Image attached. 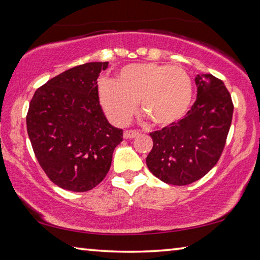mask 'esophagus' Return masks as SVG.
Returning a JSON list of instances; mask_svg holds the SVG:
<instances>
[{
	"label": "esophagus",
	"instance_id": "1",
	"mask_svg": "<svg viewBox=\"0 0 260 260\" xmlns=\"http://www.w3.org/2000/svg\"><path fill=\"white\" fill-rule=\"evenodd\" d=\"M140 135L139 131H133V129H127L124 132V138L127 139H134L136 136Z\"/></svg>",
	"mask_w": 260,
	"mask_h": 260
}]
</instances>
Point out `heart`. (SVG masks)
<instances>
[{
	"label": "heart",
	"mask_w": 260,
	"mask_h": 260,
	"mask_svg": "<svg viewBox=\"0 0 260 260\" xmlns=\"http://www.w3.org/2000/svg\"><path fill=\"white\" fill-rule=\"evenodd\" d=\"M192 80L181 67L135 63L118 72L116 80L99 82V100L105 114L116 125H126L141 111L157 126H169L186 116L192 101Z\"/></svg>",
	"instance_id": "obj_1"
}]
</instances>
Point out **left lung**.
<instances>
[{
	"label": "left lung",
	"mask_w": 260,
	"mask_h": 260,
	"mask_svg": "<svg viewBox=\"0 0 260 260\" xmlns=\"http://www.w3.org/2000/svg\"><path fill=\"white\" fill-rule=\"evenodd\" d=\"M197 99L181 120L150 133V172L162 182L186 186L203 178L225 148L233 110L230 91L212 74H197Z\"/></svg>",
	"instance_id": "left-lung-1"
}]
</instances>
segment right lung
Returning <instances> with one entry per match:
<instances>
[{
	"mask_svg": "<svg viewBox=\"0 0 260 260\" xmlns=\"http://www.w3.org/2000/svg\"><path fill=\"white\" fill-rule=\"evenodd\" d=\"M109 61L78 65L38 88L26 125L34 155L47 177L82 192L108 174L122 129L109 124L99 100L98 78Z\"/></svg>",
	"mask_w": 260,
	"mask_h": 260,
	"instance_id": "add662e5",
	"label": "right lung"
}]
</instances>
